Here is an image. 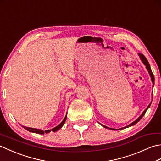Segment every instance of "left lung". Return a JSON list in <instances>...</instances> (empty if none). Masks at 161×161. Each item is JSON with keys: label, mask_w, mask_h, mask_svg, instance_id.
<instances>
[{"label": "left lung", "mask_w": 161, "mask_h": 161, "mask_svg": "<svg viewBox=\"0 0 161 161\" xmlns=\"http://www.w3.org/2000/svg\"><path fill=\"white\" fill-rule=\"evenodd\" d=\"M138 55H139L140 58H141V61H142V62L143 64H145V66H146L147 70H148V73H149V75H150V77H151V80H152V83H153V85H154V75H153V73H152V70H151V67H150V65H149V62H148V61H147V59H146V57H145L144 55H143L142 54H141V53H138ZM152 96H153V95H152ZM151 104H152V102H151V103H150V104L148 105V107H147V108L145 109V110L142 112V114H141V115L140 116V117H139L137 119H136V120H135L134 122H133L132 123H131V124L129 125H127L126 126H125V127H122V128H120V129H116L108 128V126H104V125H102V126H103V127L106 128V129H110L111 130H119V129H125V128L129 127V126H133V125H136V123L138 122L140 120H141V119H142V118L143 116H144V115L145 114V113H146L147 110V109L149 108V107H150V105H151Z\"/></svg>", "instance_id": "1"}]
</instances>
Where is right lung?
Masks as SVG:
<instances>
[{
	"instance_id": "1",
	"label": "right lung",
	"mask_w": 161,
	"mask_h": 161,
	"mask_svg": "<svg viewBox=\"0 0 161 161\" xmlns=\"http://www.w3.org/2000/svg\"><path fill=\"white\" fill-rule=\"evenodd\" d=\"M66 117H67V114L66 115V116H65V118H64V119H63V121L61 122L59 125L57 126L56 127H54V128H53V129H50V130H45V131H43V130H42V129H34V128H30V127H27V126H23V125H21V126H23V127L24 129H25L26 130H28V131H29L30 132H32V133H39V134H44V133H50L51 131H53V132H55V131H58V130H59V129H60L61 127H62L63 125H64L65 122H66Z\"/></svg>"
}]
</instances>
